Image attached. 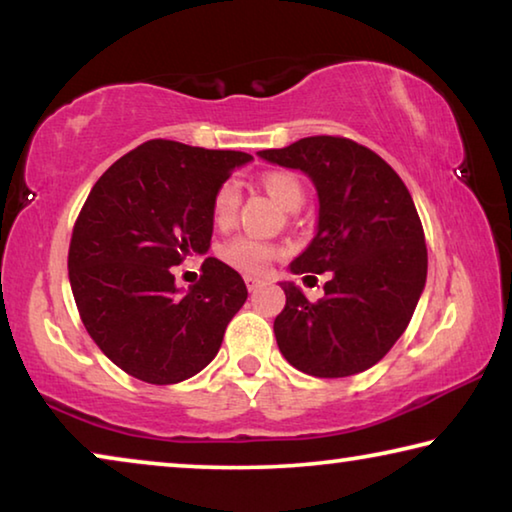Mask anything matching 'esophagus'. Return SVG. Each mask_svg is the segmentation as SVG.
<instances>
[{
  "mask_svg": "<svg viewBox=\"0 0 512 512\" xmlns=\"http://www.w3.org/2000/svg\"><path fill=\"white\" fill-rule=\"evenodd\" d=\"M266 280H262V277H255V275H246V287L248 291H257L259 287H264Z\"/></svg>",
  "mask_w": 512,
  "mask_h": 512,
  "instance_id": "obj_1",
  "label": "esophagus"
}]
</instances>
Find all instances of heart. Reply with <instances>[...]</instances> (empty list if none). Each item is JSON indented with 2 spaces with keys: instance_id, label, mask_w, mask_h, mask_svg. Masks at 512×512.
<instances>
[{
  "instance_id": "b5f03b06",
  "label": "heart",
  "mask_w": 512,
  "mask_h": 512,
  "mask_svg": "<svg viewBox=\"0 0 512 512\" xmlns=\"http://www.w3.org/2000/svg\"><path fill=\"white\" fill-rule=\"evenodd\" d=\"M262 187L273 198L275 203H280L284 210H293V207L302 205V187L296 176H291L287 171H268L262 176ZM241 192L235 180H225V183L216 189L214 201H212V216L216 225H228L239 210ZM280 255V248L268 244V241H259L255 237H235L221 248V257L230 266L239 268L244 273H266L275 257Z\"/></svg>"
}]
</instances>
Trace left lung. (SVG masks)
I'll list each match as a JSON object with an SVG mask.
<instances>
[{"instance_id":"left-lung-1","label":"left lung","mask_w":512,"mask_h":512,"mask_svg":"<svg viewBox=\"0 0 512 512\" xmlns=\"http://www.w3.org/2000/svg\"><path fill=\"white\" fill-rule=\"evenodd\" d=\"M257 155L302 171L316 187V235L291 273H332L318 302L280 282L287 305L273 323L277 348L311 377L372 368L404 334L427 282V246L409 189L391 164L345 137H302Z\"/></svg>"}]
</instances>
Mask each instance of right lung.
Returning <instances> with one entry per match:
<instances>
[{"instance_id": "right-lung-1", "label": "right lung", "mask_w": 512, "mask_h": 512, "mask_svg": "<svg viewBox=\"0 0 512 512\" xmlns=\"http://www.w3.org/2000/svg\"><path fill=\"white\" fill-rule=\"evenodd\" d=\"M250 160L151 140L92 187L69 244V284L92 341L131 377L158 386L194 377L244 307L246 284L221 259L207 257L187 291L171 268L210 250L216 189Z\"/></svg>"}]
</instances>
